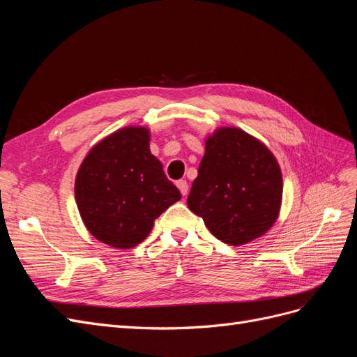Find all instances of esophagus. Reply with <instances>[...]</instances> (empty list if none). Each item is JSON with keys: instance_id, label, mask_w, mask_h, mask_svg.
Wrapping results in <instances>:
<instances>
[{"instance_id": "34e87169", "label": "esophagus", "mask_w": 357, "mask_h": 357, "mask_svg": "<svg viewBox=\"0 0 357 357\" xmlns=\"http://www.w3.org/2000/svg\"><path fill=\"white\" fill-rule=\"evenodd\" d=\"M177 188L180 189V192H181V195H183V197H186V195H188V189H189V186H188V181H186V180H178V181H177Z\"/></svg>"}]
</instances>
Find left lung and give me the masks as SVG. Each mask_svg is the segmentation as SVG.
I'll return each mask as SVG.
<instances>
[{
    "instance_id": "1",
    "label": "left lung",
    "mask_w": 357,
    "mask_h": 357,
    "mask_svg": "<svg viewBox=\"0 0 357 357\" xmlns=\"http://www.w3.org/2000/svg\"><path fill=\"white\" fill-rule=\"evenodd\" d=\"M282 197V171L264 143L231 126L207 137L188 207L215 238L231 245L259 238L275 223Z\"/></svg>"
}]
</instances>
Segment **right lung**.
Wrapping results in <instances>:
<instances>
[{
    "mask_svg": "<svg viewBox=\"0 0 357 357\" xmlns=\"http://www.w3.org/2000/svg\"><path fill=\"white\" fill-rule=\"evenodd\" d=\"M150 131L122 128L93 146L75 177L82 220L104 244L131 248L147 238L153 222L181 198L150 153Z\"/></svg>",
    "mask_w": 357,
    "mask_h": 357,
    "instance_id": "add662e5",
    "label": "right lung"
}]
</instances>
